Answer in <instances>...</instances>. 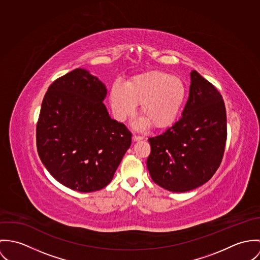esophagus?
I'll list each match as a JSON object with an SVG mask.
<instances>
[{"label":"esophagus","instance_id":"34e87169","mask_svg":"<svg viewBox=\"0 0 260 260\" xmlns=\"http://www.w3.org/2000/svg\"><path fill=\"white\" fill-rule=\"evenodd\" d=\"M144 139V137H143V136H138V135H134V137H133V140L135 142H139V141H142Z\"/></svg>","mask_w":260,"mask_h":260}]
</instances>
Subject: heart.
<instances>
[{"mask_svg":"<svg viewBox=\"0 0 260 260\" xmlns=\"http://www.w3.org/2000/svg\"><path fill=\"white\" fill-rule=\"evenodd\" d=\"M185 98V86L175 76L162 71H148L134 76L125 85L115 83L110 100L114 115L118 120L134 116L137 104L143 120L156 128L171 125L178 115Z\"/></svg>","mask_w":260,"mask_h":260,"instance_id":"b5f03b06","label":"heart"}]
</instances>
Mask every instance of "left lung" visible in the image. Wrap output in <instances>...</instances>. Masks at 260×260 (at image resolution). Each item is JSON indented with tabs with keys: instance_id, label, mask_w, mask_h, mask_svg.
<instances>
[{
	"instance_id": "8db88e82",
	"label": "left lung",
	"mask_w": 260,
	"mask_h": 260,
	"mask_svg": "<svg viewBox=\"0 0 260 260\" xmlns=\"http://www.w3.org/2000/svg\"><path fill=\"white\" fill-rule=\"evenodd\" d=\"M181 114L162 134L149 138L146 167L152 180L173 192L192 190L219 168L226 143V111L221 94L197 71Z\"/></svg>"
}]
</instances>
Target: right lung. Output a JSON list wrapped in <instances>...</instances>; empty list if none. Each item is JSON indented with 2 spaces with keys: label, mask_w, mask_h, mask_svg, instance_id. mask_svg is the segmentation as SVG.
I'll return each instance as SVG.
<instances>
[{
  "label": "right lung",
  "mask_w": 260,
  "mask_h": 260,
  "mask_svg": "<svg viewBox=\"0 0 260 260\" xmlns=\"http://www.w3.org/2000/svg\"><path fill=\"white\" fill-rule=\"evenodd\" d=\"M106 86L84 69L48 88L37 123V149L48 172L80 192L96 191L113 179L132 134L111 118Z\"/></svg>",
  "instance_id": "obj_1"
}]
</instances>
